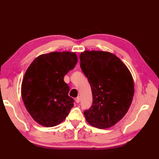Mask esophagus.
Instances as JSON below:
<instances>
[{
  "label": "esophagus",
  "mask_w": 159,
  "mask_h": 159,
  "mask_svg": "<svg viewBox=\"0 0 159 159\" xmlns=\"http://www.w3.org/2000/svg\"><path fill=\"white\" fill-rule=\"evenodd\" d=\"M75 102H76L77 103H79L80 102V97H77V98L75 99Z\"/></svg>",
  "instance_id": "esophagus-1"
}]
</instances>
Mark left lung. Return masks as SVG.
<instances>
[{"mask_svg":"<svg viewBox=\"0 0 159 159\" xmlns=\"http://www.w3.org/2000/svg\"><path fill=\"white\" fill-rule=\"evenodd\" d=\"M80 59L93 95L92 106L84 112L86 121L102 129L115 125L125 115L133 98L131 72L109 52L86 50L81 53Z\"/></svg>","mask_w":159,"mask_h":159,"instance_id":"left-lung-1","label":"left lung"}]
</instances>
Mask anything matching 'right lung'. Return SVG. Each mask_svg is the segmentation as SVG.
Returning <instances> with one entry per match:
<instances>
[{
    "instance_id": "obj_1",
    "label": "right lung",
    "mask_w": 159,
    "mask_h": 159,
    "mask_svg": "<svg viewBox=\"0 0 159 159\" xmlns=\"http://www.w3.org/2000/svg\"><path fill=\"white\" fill-rule=\"evenodd\" d=\"M78 62L75 52H55L38 56L24 76L21 94L28 112L38 123L54 127L65 120L74 101L64 75Z\"/></svg>"
}]
</instances>
